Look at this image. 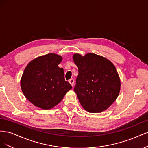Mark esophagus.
I'll return each instance as SVG.
<instances>
[{"label": "esophagus", "instance_id": "34e87169", "mask_svg": "<svg viewBox=\"0 0 148 148\" xmlns=\"http://www.w3.org/2000/svg\"><path fill=\"white\" fill-rule=\"evenodd\" d=\"M69 82L70 83V84L71 85V86H73V85H74V79H72V78H71L70 79H69Z\"/></svg>", "mask_w": 148, "mask_h": 148}]
</instances>
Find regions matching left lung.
<instances>
[{
    "label": "left lung",
    "mask_w": 148,
    "mask_h": 148,
    "mask_svg": "<svg viewBox=\"0 0 148 148\" xmlns=\"http://www.w3.org/2000/svg\"><path fill=\"white\" fill-rule=\"evenodd\" d=\"M73 60L78 68L74 91L80 104L89 112L106 110L117 99L120 90L115 66L106 58L92 53L84 56L75 53Z\"/></svg>",
    "instance_id": "1"
}]
</instances>
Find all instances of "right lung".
Returning a JSON list of instances; mask_svg holds the SVG:
<instances>
[{"label":"right lung","instance_id":"1","mask_svg":"<svg viewBox=\"0 0 148 148\" xmlns=\"http://www.w3.org/2000/svg\"><path fill=\"white\" fill-rule=\"evenodd\" d=\"M62 57L50 53L36 58L26 66L21 79L23 95L35 106L51 109L72 88L64 78V69L58 66Z\"/></svg>","mask_w":148,"mask_h":148}]
</instances>
